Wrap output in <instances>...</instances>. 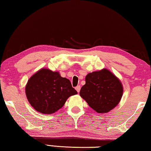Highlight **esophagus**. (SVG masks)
<instances>
[{
    "mask_svg": "<svg viewBox=\"0 0 151 151\" xmlns=\"http://www.w3.org/2000/svg\"><path fill=\"white\" fill-rule=\"evenodd\" d=\"M76 91L78 92V93H79V92H80V90H81V86L80 85H78L77 86H76Z\"/></svg>",
    "mask_w": 151,
    "mask_h": 151,
    "instance_id": "obj_1",
    "label": "esophagus"
}]
</instances>
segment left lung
<instances>
[{"label":"left lung","mask_w":151,"mask_h":151,"mask_svg":"<svg viewBox=\"0 0 151 151\" xmlns=\"http://www.w3.org/2000/svg\"><path fill=\"white\" fill-rule=\"evenodd\" d=\"M85 81V85L81 89L80 95L99 113L108 112L121 101L123 93L122 85L109 70L89 73Z\"/></svg>","instance_id":"8db88e82"}]
</instances>
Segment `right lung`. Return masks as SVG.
I'll return each mask as SVG.
<instances>
[{"instance_id": "1", "label": "right lung", "mask_w": 151, "mask_h": 151, "mask_svg": "<svg viewBox=\"0 0 151 151\" xmlns=\"http://www.w3.org/2000/svg\"><path fill=\"white\" fill-rule=\"evenodd\" d=\"M25 91L31 106L43 114L54 113L62 108L68 97L77 94L68 79L47 68L29 78Z\"/></svg>"}]
</instances>
